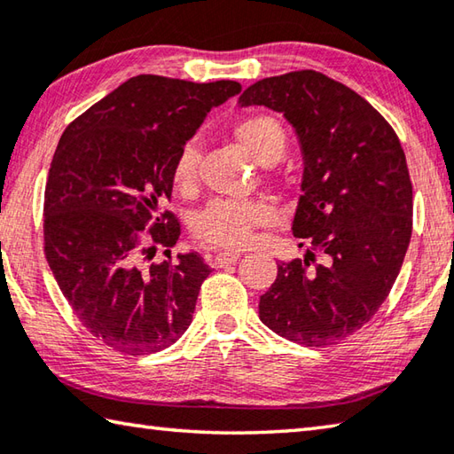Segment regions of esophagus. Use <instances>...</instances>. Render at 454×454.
Here are the masks:
<instances>
[{
  "mask_svg": "<svg viewBox=\"0 0 454 454\" xmlns=\"http://www.w3.org/2000/svg\"><path fill=\"white\" fill-rule=\"evenodd\" d=\"M240 255H238L236 252H218L214 258L210 260L212 268H224V266H230V263H234Z\"/></svg>",
  "mask_w": 454,
  "mask_h": 454,
  "instance_id": "1",
  "label": "esophagus"
}]
</instances>
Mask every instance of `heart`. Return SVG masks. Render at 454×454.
<instances>
[{
  "label": "heart",
  "instance_id": "obj_1",
  "mask_svg": "<svg viewBox=\"0 0 454 454\" xmlns=\"http://www.w3.org/2000/svg\"><path fill=\"white\" fill-rule=\"evenodd\" d=\"M230 135L246 153L262 164L282 159L287 135L274 114L248 113L230 125ZM170 180L175 191L191 196L199 184V153L192 145L180 148L172 164ZM271 210L260 200H212L192 216V236L204 246L222 250H240L252 242L254 230L266 226Z\"/></svg>",
  "mask_w": 454,
  "mask_h": 454
}]
</instances>
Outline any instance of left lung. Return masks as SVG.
Returning <instances> with one entry per match:
<instances>
[{
  "instance_id": "obj_1",
  "label": "left lung",
  "mask_w": 454,
  "mask_h": 454,
  "mask_svg": "<svg viewBox=\"0 0 454 454\" xmlns=\"http://www.w3.org/2000/svg\"><path fill=\"white\" fill-rule=\"evenodd\" d=\"M238 103L284 113L306 164L292 230L311 250L278 263L260 319L294 343L332 345L375 316L405 260L413 230L405 153L381 113L319 71L262 79Z\"/></svg>"
}]
</instances>
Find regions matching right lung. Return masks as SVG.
I'll list each match as a JSON object with an SVG mask.
<instances>
[{"mask_svg":"<svg viewBox=\"0 0 454 454\" xmlns=\"http://www.w3.org/2000/svg\"><path fill=\"white\" fill-rule=\"evenodd\" d=\"M240 89L137 75L59 138L45 184V258L81 324L114 351L167 349L191 325L210 268L196 252L172 262L180 222L159 208L180 148ZM156 249L168 260L153 262Z\"/></svg>","mask_w":454,"mask_h":454,"instance_id":"add662e5","label":"right lung"}]
</instances>
